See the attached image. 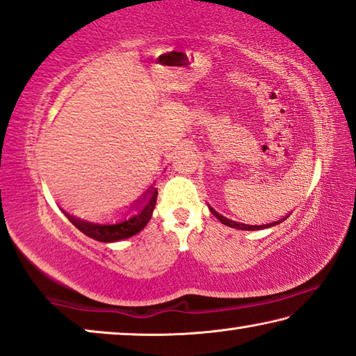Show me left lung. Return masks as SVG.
Wrapping results in <instances>:
<instances>
[{
  "mask_svg": "<svg viewBox=\"0 0 356 356\" xmlns=\"http://www.w3.org/2000/svg\"><path fill=\"white\" fill-rule=\"evenodd\" d=\"M208 208H209V211L213 213V216L214 218H218L219 221H221L224 226H229V227H234V229H240V230H261V229H268V227H273V226H277V224H280L282 221H285V219L289 218V214L287 216H284V218H280V219H277V221H273V222H266V224H261V226H253V224H243V222H238V221H232V219H229V218H226V216H222V214H219L216 209H213L211 207H209L208 204Z\"/></svg>",
  "mask_w": 356,
  "mask_h": 356,
  "instance_id": "left-lung-1",
  "label": "left lung"
}]
</instances>
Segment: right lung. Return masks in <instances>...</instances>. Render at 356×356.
Wrapping results in <instances>:
<instances>
[{
    "mask_svg": "<svg viewBox=\"0 0 356 356\" xmlns=\"http://www.w3.org/2000/svg\"><path fill=\"white\" fill-rule=\"evenodd\" d=\"M156 198H158V188L152 185L147 190V193H143V197L137 200L134 208H137V213L132 214L130 218H124L122 221H116V222H108V224H102V222H90L85 221V219H80L74 214L61 211L66 214V218L71 221L74 226H76L80 232H83L87 237L98 240V242L103 243H111V242H119V240L129 238L132 235L138 234L145 226H147L149 219H152L154 204H156Z\"/></svg>",
    "mask_w": 356,
    "mask_h": 356,
    "instance_id": "right-lung-1",
    "label": "right lung"
}]
</instances>
